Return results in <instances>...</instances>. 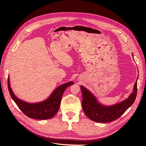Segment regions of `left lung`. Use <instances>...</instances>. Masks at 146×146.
Masks as SVG:
<instances>
[{"instance_id": "8db88e82", "label": "left lung", "mask_w": 146, "mask_h": 146, "mask_svg": "<svg viewBox=\"0 0 146 146\" xmlns=\"http://www.w3.org/2000/svg\"><path fill=\"white\" fill-rule=\"evenodd\" d=\"M138 78L135 82L133 92L129 97L120 103L112 106H105L101 104L89 90L84 86H80L83 112L89 118L97 122L105 123L117 119L133 105L135 100Z\"/></svg>"}]
</instances>
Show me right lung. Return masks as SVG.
<instances>
[{
	"label": "right lung",
	"mask_w": 146,
	"mask_h": 146,
	"mask_svg": "<svg viewBox=\"0 0 146 146\" xmlns=\"http://www.w3.org/2000/svg\"><path fill=\"white\" fill-rule=\"evenodd\" d=\"M9 78L7 86L12 99L18 108L27 117L37 119H47L53 117L59 110L61 99L66 88L74 84L73 82L66 83L57 87L51 95L44 101L38 103H28L18 98L11 88Z\"/></svg>",
	"instance_id": "right-lung-1"
}]
</instances>
